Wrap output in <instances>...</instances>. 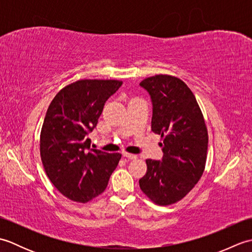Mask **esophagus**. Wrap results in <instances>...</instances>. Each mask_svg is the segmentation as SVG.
Returning <instances> with one entry per match:
<instances>
[{
	"label": "esophagus",
	"instance_id": "obj_1",
	"mask_svg": "<svg viewBox=\"0 0 252 252\" xmlns=\"http://www.w3.org/2000/svg\"><path fill=\"white\" fill-rule=\"evenodd\" d=\"M122 157H125V158H127V159H136L137 158V156L136 155H133V154H129V153H126V152H123L122 153Z\"/></svg>",
	"mask_w": 252,
	"mask_h": 252
}]
</instances>
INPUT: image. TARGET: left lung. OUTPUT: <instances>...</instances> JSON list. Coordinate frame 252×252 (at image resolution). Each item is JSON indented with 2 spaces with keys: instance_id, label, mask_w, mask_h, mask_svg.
Listing matches in <instances>:
<instances>
[{
  "instance_id": "left-lung-1",
  "label": "left lung",
  "mask_w": 252,
  "mask_h": 252,
  "mask_svg": "<svg viewBox=\"0 0 252 252\" xmlns=\"http://www.w3.org/2000/svg\"><path fill=\"white\" fill-rule=\"evenodd\" d=\"M153 104L152 131L161 135V160L147 159L140 187L160 206L178 202L194 189L203 173L208 132L195 95L181 79L168 74L140 83Z\"/></svg>"
}]
</instances>
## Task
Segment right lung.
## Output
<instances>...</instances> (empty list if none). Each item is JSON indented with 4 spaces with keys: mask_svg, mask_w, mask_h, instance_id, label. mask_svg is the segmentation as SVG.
<instances>
[{
    "mask_svg": "<svg viewBox=\"0 0 252 252\" xmlns=\"http://www.w3.org/2000/svg\"><path fill=\"white\" fill-rule=\"evenodd\" d=\"M118 80H79L61 90L49 106L40 135L46 175L62 194L88 202L101 194L121 158L91 149L94 130L106 100L121 87Z\"/></svg>",
    "mask_w": 252,
    "mask_h": 252,
    "instance_id": "right-lung-1",
    "label": "right lung"
}]
</instances>
